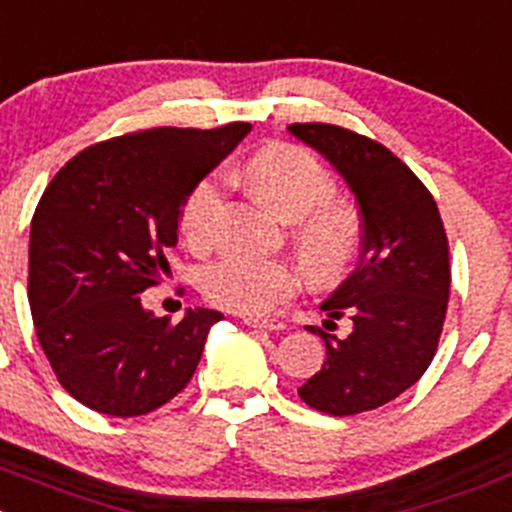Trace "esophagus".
Returning a JSON list of instances; mask_svg holds the SVG:
<instances>
[{"mask_svg":"<svg viewBox=\"0 0 512 512\" xmlns=\"http://www.w3.org/2000/svg\"><path fill=\"white\" fill-rule=\"evenodd\" d=\"M242 321H245V326L265 328V331H285V328H288L280 318H252V315H245Z\"/></svg>","mask_w":512,"mask_h":512,"instance_id":"obj_1","label":"esophagus"}]
</instances>
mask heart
I'll return each mask as SVG.
<instances>
[{
    "label": "heart",
    "instance_id": "heart-1",
    "mask_svg": "<svg viewBox=\"0 0 512 512\" xmlns=\"http://www.w3.org/2000/svg\"><path fill=\"white\" fill-rule=\"evenodd\" d=\"M247 186L283 219H295V240L315 278H338L358 250V219L346 204L333 202L336 179L323 161L295 143H272L242 169ZM224 204L217 174L191 186L181 204L179 224L191 250L204 252L214 242V227ZM298 272L285 260L227 255L202 272L209 303L245 315L278 308L298 290Z\"/></svg>",
    "mask_w": 512,
    "mask_h": 512
}]
</instances>
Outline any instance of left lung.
Returning <instances> with one entry per match:
<instances>
[{
    "instance_id": "obj_1",
    "label": "left lung",
    "mask_w": 512,
    "mask_h": 512,
    "mask_svg": "<svg viewBox=\"0 0 512 512\" xmlns=\"http://www.w3.org/2000/svg\"><path fill=\"white\" fill-rule=\"evenodd\" d=\"M288 131L331 161L361 212V260L321 303L323 326L348 318L351 333H321L326 361L298 389L308 407L351 417L389 404L432 364L450 300V245L429 189L389 148L331 123Z\"/></svg>"
}]
</instances>
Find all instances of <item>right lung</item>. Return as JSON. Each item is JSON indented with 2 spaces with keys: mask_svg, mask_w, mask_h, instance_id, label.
Masks as SVG:
<instances>
[{
  "mask_svg": "<svg viewBox=\"0 0 512 512\" xmlns=\"http://www.w3.org/2000/svg\"><path fill=\"white\" fill-rule=\"evenodd\" d=\"M250 128L164 126L100 141L42 194L30 229L32 321L62 389L93 412H154L197 371L222 313L189 308L174 323L143 308L141 293L169 272L191 186Z\"/></svg>",
  "mask_w": 512,
  "mask_h": 512,
  "instance_id": "right-lung-1",
  "label": "right lung"
}]
</instances>
